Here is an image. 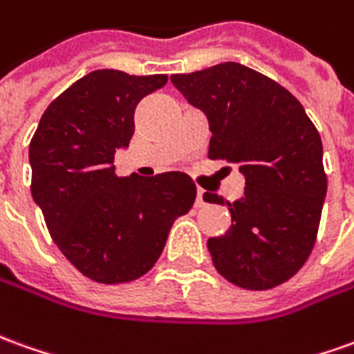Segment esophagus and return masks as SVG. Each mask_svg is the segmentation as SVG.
<instances>
[{
	"label": "esophagus",
	"instance_id": "1",
	"mask_svg": "<svg viewBox=\"0 0 354 354\" xmlns=\"http://www.w3.org/2000/svg\"><path fill=\"white\" fill-rule=\"evenodd\" d=\"M207 205V201H205V192L203 189H197V199H195V207H205Z\"/></svg>",
	"mask_w": 354,
	"mask_h": 354
}]
</instances>
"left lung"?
I'll return each mask as SVG.
<instances>
[{
    "mask_svg": "<svg viewBox=\"0 0 354 354\" xmlns=\"http://www.w3.org/2000/svg\"><path fill=\"white\" fill-rule=\"evenodd\" d=\"M209 120V159L245 176L243 197L226 203L232 226L207 241L220 276L243 289H270L295 276L313 251L328 180L322 140L305 109L272 78L239 63L170 76Z\"/></svg>",
    "mask_w": 354,
    "mask_h": 354,
    "instance_id": "8db88e82",
    "label": "left lung"
}]
</instances>
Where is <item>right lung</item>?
I'll list each match as a JSON object with an SVG mask.
<instances>
[{"label":"right lung","mask_w":354,"mask_h":354,"mask_svg":"<svg viewBox=\"0 0 354 354\" xmlns=\"http://www.w3.org/2000/svg\"><path fill=\"white\" fill-rule=\"evenodd\" d=\"M167 80L93 71L49 103L32 138V197L61 253L93 281L124 283L151 270L195 201L184 172L118 178L113 165L134 136L138 103Z\"/></svg>","instance_id":"add662e5"}]
</instances>
